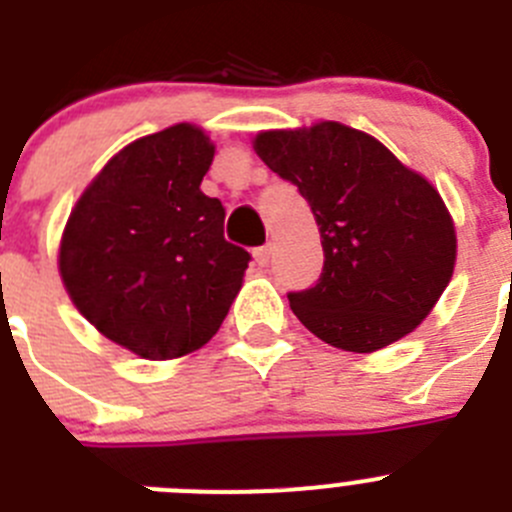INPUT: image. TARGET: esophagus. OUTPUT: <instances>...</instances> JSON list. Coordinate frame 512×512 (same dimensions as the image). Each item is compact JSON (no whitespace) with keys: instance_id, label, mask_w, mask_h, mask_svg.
I'll list each match as a JSON object with an SVG mask.
<instances>
[{"instance_id":"esophagus-1","label":"esophagus","mask_w":512,"mask_h":512,"mask_svg":"<svg viewBox=\"0 0 512 512\" xmlns=\"http://www.w3.org/2000/svg\"><path fill=\"white\" fill-rule=\"evenodd\" d=\"M253 259H256V264L259 266H266L271 261V243H264V246L253 248Z\"/></svg>"}]
</instances>
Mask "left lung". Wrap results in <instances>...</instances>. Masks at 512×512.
<instances>
[{"instance_id":"obj_1","label":"left lung","mask_w":512,"mask_h":512,"mask_svg":"<svg viewBox=\"0 0 512 512\" xmlns=\"http://www.w3.org/2000/svg\"><path fill=\"white\" fill-rule=\"evenodd\" d=\"M256 153L300 189L320 230V279L287 295L300 323L356 354L415 330L456 261L454 223L436 189L341 122L259 133Z\"/></svg>"}]
</instances>
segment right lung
<instances>
[{"instance_id":"1","label":"right lung","mask_w":512,"mask_h":512,"mask_svg":"<svg viewBox=\"0 0 512 512\" xmlns=\"http://www.w3.org/2000/svg\"><path fill=\"white\" fill-rule=\"evenodd\" d=\"M215 146L174 125L122 148L81 194L61 241V277L94 328L143 359L205 346L251 253L225 241V207L200 189Z\"/></svg>"}]
</instances>
